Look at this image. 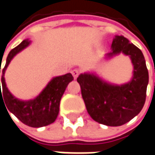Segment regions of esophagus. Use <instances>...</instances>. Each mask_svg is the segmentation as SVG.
I'll use <instances>...</instances> for the list:
<instances>
[{
  "mask_svg": "<svg viewBox=\"0 0 155 155\" xmlns=\"http://www.w3.org/2000/svg\"><path fill=\"white\" fill-rule=\"evenodd\" d=\"M71 73L73 74V76L74 79H76V78L79 76V74H80V71L78 70V69H73L72 71H71Z\"/></svg>",
  "mask_w": 155,
  "mask_h": 155,
  "instance_id": "34e87169",
  "label": "esophagus"
}]
</instances>
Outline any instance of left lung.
Here are the masks:
<instances>
[{"mask_svg": "<svg viewBox=\"0 0 155 155\" xmlns=\"http://www.w3.org/2000/svg\"><path fill=\"white\" fill-rule=\"evenodd\" d=\"M123 52L134 65L133 78L122 86H113L89 74L79 75L82 98L86 110L95 121L108 126L129 122L142 110L146 100L148 72L143 54L124 36H116L108 56Z\"/></svg>", "mask_w": 155, "mask_h": 155, "instance_id": "left-lung-1", "label": "left lung"}]
</instances>
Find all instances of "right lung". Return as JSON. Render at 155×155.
<instances>
[{"label":"right lung","mask_w":155,"mask_h":155,"mask_svg":"<svg viewBox=\"0 0 155 155\" xmlns=\"http://www.w3.org/2000/svg\"><path fill=\"white\" fill-rule=\"evenodd\" d=\"M29 44V41L28 40L23 41L18 47L12 49L7 56V63L2 69V93L0 87V98L1 97H2V96H3V103H5L8 110L26 126H29L30 127H41L48 126L55 121L59 112L61 97L64 94L68 84L73 81L74 78L70 73L53 78L48 83L47 87L42 91L41 93L34 100L23 102L15 98L10 93V91H8L6 86L4 74L12 58L18 52H19L27 47Z\"/></svg>","instance_id":"obj_1"}]
</instances>
